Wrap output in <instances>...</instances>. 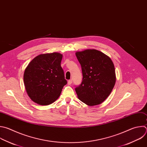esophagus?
I'll list each match as a JSON object with an SVG mask.
<instances>
[{
    "mask_svg": "<svg viewBox=\"0 0 147 147\" xmlns=\"http://www.w3.org/2000/svg\"><path fill=\"white\" fill-rule=\"evenodd\" d=\"M72 82H73V80L71 79V80H69L68 81L67 83H68V84H69V85H70V84H71Z\"/></svg>",
    "mask_w": 147,
    "mask_h": 147,
    "instance_id": "1",
    "label": "esophagus"
}]
</instances>
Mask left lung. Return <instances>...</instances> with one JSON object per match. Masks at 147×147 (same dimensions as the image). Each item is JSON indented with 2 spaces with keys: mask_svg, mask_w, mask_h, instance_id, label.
I'll list each match as a JSON object with an SVG mask.
<instances>
[{
  "mask_svg": "<svg viewBox=\"0 0 147 147\" xmlns=\"http://www.w3.org/2000/svg\"><path fill=\"white\" fill-rule=\"evenodd\" d=\"M76 55L83 76L81 84L75 88L78 99L90 106L101 104L110 95L115 84L113 61L96 50L77 52Z\"/></svg>",
  "mask_w": 147,
  "mask_h": 147,
  "instance_id": "8db88e82",
  "label": "left lung"
}]
</instances>
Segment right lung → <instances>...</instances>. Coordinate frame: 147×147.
Segmentation results:
<instances>
[{"label": "right lung", "mask_w": 147, "mask_h": 147, "mask_svg": "<svg viewBox=\"0 0 147 147\" xmlns=\"http://www.w3.org/2000/svg\"><path fill=\"white\" fill-rule=\"evenodd\" d=\"M62 55L54 53L35 57L25 69L24 82L30 98L40 105L54 103L67 84L61 63Z\"/></svg>", "instance_id": "right-lung-1"}]
</instances>
